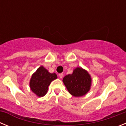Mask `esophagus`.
<instances>
[{
    "mask_svg": "<svg viewBox=\"0 0 126 126\" xmlns=\"http://www.w3.org/2000/svg\"><path fill=\"white\" fill-rule=\"evenodd\" d=\"M59 76L60 78H62L63 76H64V74H63V73H60V74H59Z\"/></svg>",
    "mask_w": 126,
    "mask_h": 126,
    "instance_id": "34e87169",
    "label": "esophagus"
}]
</instances>
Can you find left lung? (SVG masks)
Returning <instances> with one entry per match:
<instances>
[{
  "mask_svg": "<svg viewBox=\"0 0 126 126\" xmlns=\"http://www.w3.org/2000/svg\"><path fill=\"white\" fill-rule=\"evenodd\" d=\"M63 82L72 95L81 96L86 94L90 90L92 79L87 71L81 67H77L73 74L64 77Z\"/></svg>",
  "mask_w": 126,
  "mask_h": 126,
  "instance_id": "8db88e82",
  "label": "left lung"
}]
</instances>
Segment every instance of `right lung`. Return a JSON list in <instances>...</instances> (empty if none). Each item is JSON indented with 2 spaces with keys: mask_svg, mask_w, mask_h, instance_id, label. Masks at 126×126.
<instances>
[{
  "mask_svg": "<svg viewBox=\"0 0 126 126\" xmlns=\"http://www.w3.org/2000/svg\"><path fill=\"white\" fill-rule=\"evenodd\" d=\"M57 78V76L55 73H48L43 66L40 67L32 75L30 80L31 90L37 96H45L50 83Z\"/></svg>",
  "mask_w": 126,
  "mask_h": 126,
  "instance_id": "right-lung-1",
  "label": "right lung"
}]
</instances>
